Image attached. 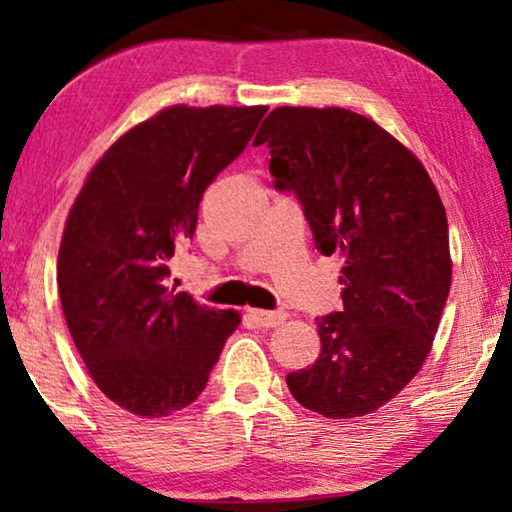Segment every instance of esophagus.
<instances>
[{
	"mask_svg": "<svg viewBox=\"0 0 512 512\" xmlns=\"http://www.w3.org/2000/svg\"><path fill=\"white\" fill-rule=\"evenodd\" d=\"M251 319L256 321L258 326L263 328H272V326H279L286 321V314L284 312H268V310H249Z\"/></svg>",
	"mask_w": 512,
	"mask_h": 512,
	"instance_id": "esophagus-1",
	"label": "esophagus"
}]
</instances>
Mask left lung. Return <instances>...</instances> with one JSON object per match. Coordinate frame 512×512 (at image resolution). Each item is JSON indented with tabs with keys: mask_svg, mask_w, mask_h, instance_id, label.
I'll return each mask as SVG.
<instances>
[{
	"mask_svg": "<svg viewBox=\"0 0 512 512\" xmlns=\"http://www.w3.org/2000/svg\"><path fill=\"white\" fill-rule=\"evenodd\" d=\"M254 144H268L317 249L342 258V312L317 319L319 359L286 384L328 419L370 415L422 370L450 293L438 188L408 146L349 109L277 107Z\"/></svg>",
	"mask_w": 512,
	"mask_h": 512,
	"instance_id": "8db88e82",
	"label": "left lung"
}]
</instances>
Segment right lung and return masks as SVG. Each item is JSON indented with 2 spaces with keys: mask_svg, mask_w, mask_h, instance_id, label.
I'll use <instances>...</instances> for the list:
<instances>
[{
  "mask_svg": "<svg viewBox=\"0 0 512 512\" xmlns=\"http://www.w3.org/2000/svg\"><path fill=\"white\" fill-rule=\"evenodd\" d=\"M268 107L158 111L88 172L62 230L58 291L88 375L137 417L172 415L207 387L240 312L165 286L198 226L202 193L244 151Z\"/></svg>",
  "mask_w": 512,
  "mask_h": 512,
  "instance_id": "1",
  "label": "right lung"
}]
</instances>
